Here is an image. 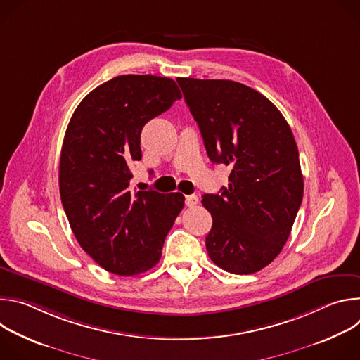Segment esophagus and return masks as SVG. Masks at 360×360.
Segmentation results:
<instances>
[{
	"label": "esophagus",
	"instance_id": "esophagus-1",
	"mask_svg": "<svg viewBox=\"0 0 360 360\" xmlns=\"http://www.w3.org/2000/svg\"><path fill=\"white\" fill-rule=\"evenodd\" d=\"M198 203V196L196 195H186L185 196V205L186 207H195Z\"/></svg>",
	"mask_w": 360,
	"mask_h": 360
}]
</instances>
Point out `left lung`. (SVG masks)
<instances>
[{"instance_id": "obj_1", "label": "left lung", "mask_w": 360, "mask_h": 360, "mask_svg": "<svg viewBox=\"0 0 360 360\" xmlns=\"http://www.w3.org/2000/svg\"><path fill=\"white\" fill-rule=\"evenodd\" d=\"M208 157L231 165L229 185L205 193L212 215L205 243L215 265L258 272L281 253L303 198L299 152L289 124L261 92L229 79H176Z\"/></svg>"}]
</instances>
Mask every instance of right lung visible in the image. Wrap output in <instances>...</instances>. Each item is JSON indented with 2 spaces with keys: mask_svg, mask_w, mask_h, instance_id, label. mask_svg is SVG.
Returning <instances> with one entry per match:
<instances>
[{
  "mask_svg": "<svg viewBox=\"0 0 360 360\" xmlns=\"http://www.w3.org/2000/svg\"><path fill=\"white\" fill-rule=\"evenodd\" d=\"M174 79L120 75L91 91L74 111L60 160V193L81 248L105 271L134 276L155 266L184 208L179 192L131 191L143 125L168 111Z\"/></svg>",
  "mask_w": 360,
  "mask_h": 360,
  "instance_id": "obj_1",
  "label": "right lung"
}]
</instances>
